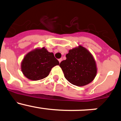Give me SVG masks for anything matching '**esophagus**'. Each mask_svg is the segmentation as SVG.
<instances>
[{
  "label": "esophagus",
  "instance_id": "esophagus-1",
  "mask_svg": "<svg viewBox=\"0 0 121 121\" xmlns=\"http://www.w3.org/2000/svg\"><path fill=\"white\" fill-rule=\"evenodd\" d=\"M62 60H63V59H62V58H60V59H58V61H59L60 63L62 61Z\"/></svg>",
  "mask_w": 121,
  "mask_h": 121
}]
</instances>
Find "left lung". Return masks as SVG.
I'll return each mask as SVG.
<instances>
[{"mask_svg":"<svg viewBox=\"0 0 121 121\" xmlns=\"http://www.w3.org/2000/svg\"><path fill=\"white\" fill-rule=\"evenodd\" d=\"M66 60L60 64L64 77L70 83L78 86L90 84L97 73L95 60L86 48L79 45L69 50Z\"/></svg>","mask_w":121,"mask_h":121,"instance_id":"obj_1","label":"left lung"}]
</instances>
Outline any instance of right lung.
<instances>
[{
  "mask_svg": "<svg viewBox=\"0 0 121 121\" xmlns=\"http://www.w3.org/2000/svg\"><path fill=\"white\" fill-rule=\"evenodd\" d=\"M59 65L53 53L46 48H37L29 52L23 58L21 70L28 79L37 81L47 77L52 68Z\"/></svg>",
  "mask_w": 121,
  "mask_h": 121,
  "instance_id": "1",
  "label": "right lung"
}]
</instances>
